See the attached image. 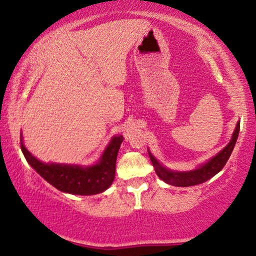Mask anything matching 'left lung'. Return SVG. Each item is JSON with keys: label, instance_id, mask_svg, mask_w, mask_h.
I'll list each match as a JSON object with an SVG mask.
<instances>
[{"label": "left lung", "instance_id": "8db88e82", "mask_svg": "<svg viewBox=\"0 0 256 256\" xmlns=\"http://www.w3.org/2000/svg\"><path fill=\"white\" fill-rule=\"evenodd\" d=\"M239 131L240 122H238L234 132H233L232 138L228 144V146L224 147L217 156H214L212 159L208 160V162L200 166V167L195 169V170L175 172L170 170V169H167L164 167L162 164H160L159 161H158L148 150L150 159L154 166L156 175L159 176L162 181L168 183V184L175 186H192L200 184V183H204L205 181H208V180L214 178L216 174H218V172L224 168L225 164L228 162V158L231 156L233 148H234L238 136H239Z\"/></svg>", "mask_w": 256, "mask_h": 256}]
</instances>
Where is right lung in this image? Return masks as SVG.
Listing matches in <instances>:
<instances>
[{
    "label": "right lung",
    "mask_w": 256,
    "mask_h": 256,
    "mask_svg": "<svg viewBox=\"0 0 256 256\" xmlns=\"http://www.w3.org/2000/svg\"><path fill=\"white\" fill-rule=\"evenodd\" d=\"M123 140V136H114L98 162L88 167L42 162L25 148L22 134L20 148L28 164L50 184L60 192L88 196L104 192L114 182L118 150Z\"/></svg>",
    "instance_id": "right-lung-1"
}]
</instances>
